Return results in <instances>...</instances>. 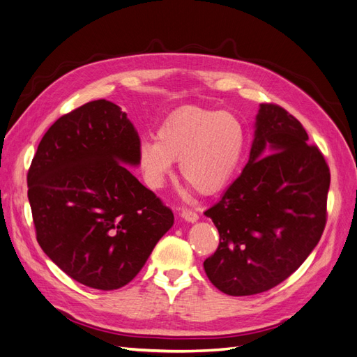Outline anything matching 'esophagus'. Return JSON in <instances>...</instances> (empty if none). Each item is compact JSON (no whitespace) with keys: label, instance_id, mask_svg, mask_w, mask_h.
<instances>
[{"label":"esophagus","instance_id":"1","mask_svg":"<svg viewBox=\"0 0 357 357\" xmlns=\"http://www.w3.org/2000/svg\"><path fill=\"white\" fill-rule=\"evenodd\" d=\"M181 217L184 218V220L190 222V223H195V222L197 220V218H199L197 213H196V211H193V209H190V208H182Z\"/></svg>","mask_w":357,"mask_h":357}]
</instances>
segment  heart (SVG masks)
Masks as SVG:
<instances>
[{"label":"heart","mask_w":357,"mask_h":357,"mask_svg":"<svg viewBox=\"0 0 357 357\" xmlns=\"http://www.w3.org/2000/svg\"><path fill=\"white\" fill-rule=\"evenodd\" d=\"M245 146V130L227 112L184 107L170 113L155 134L140 143V164L151 187H160L179 161L181 175L200 195H215L229 184Z\"/></svg>","instance_id":"obj_1"}]
</instances>
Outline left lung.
Here are the masks:
<instances>
[{"instance_id":"obj_1","label":"left lung","mask_w":357,"mask_h":357,"mask_svg":"<svg viewBox=\"0 0 357 357\" xmlns=\"http://www.w3.org/2000/svg\"><path fill=\"white\" fill-rule=\"evenodd\" d=\"M297 119L261 104L249 162L205 215L220 243L204 268L227 296H253L289 278L327 222L331 170Z\"/></svg>"}]
</instances>
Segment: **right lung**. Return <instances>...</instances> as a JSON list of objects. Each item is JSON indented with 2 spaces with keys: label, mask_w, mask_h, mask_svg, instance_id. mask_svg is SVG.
<instances>
[{
  "label": "right lung",
  "mask_w": 357,
  "mask_h": 357,
  "mask_svg": "<svg viewBox=\"0 0 357 357\" xmlns=\"http://www.w3.org/2000/svg\"><path fill=\"white\" fill-rule=\"evenodd\" d=\"M140 139L121 107L91 100L45 132L26 175L42 250L74 280L95 289L131 282L173 213L126 164L140 162Z\"/></svg>",
  "instance_id": "1"
}]
</instances>
